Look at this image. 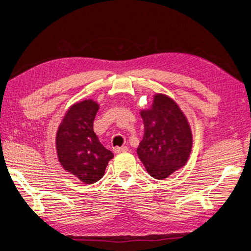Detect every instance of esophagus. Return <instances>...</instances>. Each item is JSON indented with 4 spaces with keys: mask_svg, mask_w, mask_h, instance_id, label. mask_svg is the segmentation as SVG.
Listing matches in <instances>:
<instances>
[{
    "mask_svg": "<svg viewBox=\"0 0 251 251\" xmlns=\"http://www.w3.org/2000/svg\"><path fill=\"white\" fill-rule=\"evenodd\" d=\"M126 151H128V148L126 147H116L115 149H114V152L115 153H122V152H126Z\"/></svg>",
    "mask_w": 251,
    "mask_h": 251,
    "instance_id": "esophagus-1",
    "label": "esophagus"
}]
</instances>
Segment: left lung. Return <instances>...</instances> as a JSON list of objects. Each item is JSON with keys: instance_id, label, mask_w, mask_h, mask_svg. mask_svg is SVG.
<instances>
[{"instance_id": "obj_1", "label": "left lung", "mask_w": 251, "mask_h": 251, "mask_svg": "<svg viewBox=\"0 0 251 251\" xmlns=\"http://www.w3.org/2000/svg\"><path fill=\"white\" fill-rule=\"evenodd\" d=\"M145 133L137 148L146 170L162 180L185 166L193 145L192 130L184 113L166 94L153 95L149 108L140 111Z\"/></svg>"}]
</instances>
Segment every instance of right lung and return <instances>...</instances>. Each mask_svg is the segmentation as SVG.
<instances>
[{"mask_svg": "<svg viewBox=\"0 0 251 251\" xmlns=\"http://www.w3.org/2000/svg\"><path fill=\"white\" fill-rule=\"evenodd\" d=\"M99 103L83 100L69 107L56 135L58 160L63 169L85 184L98 182L104 176L108 161L114 157L100 143L93 130Z\"/></svg>", "mask_w": 251, "mask_h": 251, "instance_id": "right-lung-1", "label": "right lung"}]
</instances>
